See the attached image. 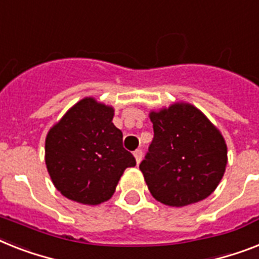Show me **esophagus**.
I'll return each instance as SVG.
<instances>
[{"label":"esophagus","mask_w":259,"mask_h":259,"mask_svg":"<svg viewBox=\"0 0 259 259\" xmlns=\"http://www.w3.org/2000/svg\"><path fill=\"white\" fill-rule=\"evenodd\" d=\"M134 154V157H136V161H137V163H140L141 161H142V150H140V149H137L136 151H134L133 153Z\"/></svg>","instance_id":"34e87169"}]
</instances>
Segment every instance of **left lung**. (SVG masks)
I'll list each match as a JSON object with an SVG mask.
<instances>
[{
    "label": "left lung",
    "mask_w": 259,
    "mask_h": 259,
    "mask_svg": "<svg viewBox=\"0 0 259 259\" xmlns=\"http://www.w3.org/2000/svg\"><path fill=\"white\" fill-rule=\"evenodd\" d=\"M154 138L141 162L151 195L182 207L207 198L228 165V146L217 126L188 102L150 110Z\"/></svg>",
    "instance_id": "1"
}]
</instances>
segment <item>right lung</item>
I'll list each match as a JSON object with an SVG mask.
<instances>
[{
    "instance_id": "obj_1",
    "label": "right lung",
    "mask_w": 259,
    "mask_h": 259,
    "mask_svg": "<svg viewBox=\"0 0 259 259\" xmlns=\"http://www.w3.org/2000/svg\"><path fill=\"white\" fill-rule=\"evenodd\" d=\"M113 117V106L85 97L46 134V169L66 198L92 206L106 202L126 167L136 166L133 154L122 146V132L114 126Z\"/></svg>"
}]
</instances>
